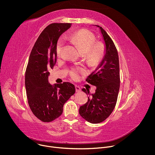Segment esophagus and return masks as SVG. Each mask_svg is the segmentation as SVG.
Wrapping results in <instances>:
<instances>
[{
  "label": "esophagus",
  "mask_w": 155,
  "mask_h": 155,
  "mask_svg": "<svg viewBox=\"0 0 155 155\" xmlns=\"http://www.w3.org/2000/svg\"><path fill=\"white\" fill-rule=\"evenodd\" d=\"M75 89H76V91L77 92H79L81 91V88L78 86H75Z\"/></svg>",
  "instance_id": "esophagus-1"
}]
</instances>
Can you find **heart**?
<instances>
[{"instance_id":"heart-1","label":"heart","mask_w":155,"mask_h":155,"mask_svg":"<svg viewBox=\"0 0 155 155\" xmlns=\"http://www.w3.org/2000/svg\"><path fill=\"white\" fill-rule=\"evenodd\" d=\"M70 42L78 51L84 55L89 63L94 64L100 61L105 55L106 48L101 42H95V35L88 30H80L72 34L69 38ZM63 45L59 41L56 49L57 58L63 57ZM83 72L80 68H73L70 71V76L74 80H78Z\"/></svg>"}]
</instances>
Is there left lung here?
I'll use <instances>...</instances> for the list:
<instances>
[{
	"label": "left lung",
	"instance_id": "8db88e82",
	"mask_svg": "<svg viewBox=\"0 0 155 155\" xmlns=\"http://www.w3.org/2000/svg\"><path fill=\"white\" fill-rule=\"evenodd\" d=\"M106 44V54L95 70L86 81L96 87L94 94L82 89L87 95L88 101L80 107V115L92 124H98L106 119L116 104L120 88L119 62L116 48L106 31L99 25Z\"/></svg>",
	"mask_w": 155,
	"mask_h": 155
}]
</instances>
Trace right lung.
<instances>
[{
  "label": "right lung",
  "mask_w": 155,
  "mask_h": 155,
  "mask_svg": "<svg viewBox=\"0 0 155 155\" xmlns=\"http://www.w3.org/2000/svg\"><path fill=\"white\" fill-rule=\"evenodd\" d=\"M70 23H52L41 33L30 55L25 75L29 107L34 115L44 122L58 118L63 106L75 93L73 84L65 82L54 86L48 82L49 71L57 61V44Z\"/></svg>",
  "instance_id": "add662e5"
}]
</instances>
